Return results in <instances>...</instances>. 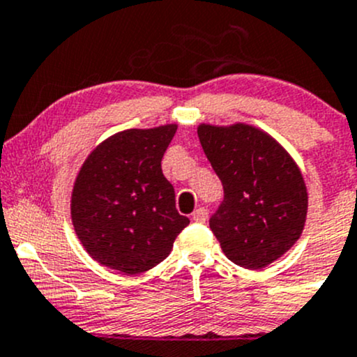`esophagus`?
Segmentation results:
<instances>
[{
	"label": "esophagus",
	"mask_w": 357,
	"mask_h": 357,
	"mask_svg": "<svg viewBox=\"0 0 357 357\" xmlns=\"http://www.w3.org/2000/svg\"><path fill=\"white\" fill-rule=\"evenodd\" d=\"M206 217L208 213L204 208H197V210L192 213V220L197 222V224H204V222H206Z\"/></svg>",
	"instance_id": "34e87169"
}]
</instances>
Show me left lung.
<instances>
[{
    "label": "left lung",
    "mask_w": 357,
    "mask_h": 357,
    "mask_svg": "<svg viewBox=\"0 0 357 357\" xmlns=\"http://www.w3.org/2000/svg\"><path fill=\"white\" fill-rule=\"evenodd\" d=\"M197 137L224 185L210 229L231 262L259 271L283 257L305 227L309 194L291 154L246 123H201Z\"/></svg>",
    "instance_id": "8db88e82"
}]
</instances>
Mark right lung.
<instances>
[{"mask_svg":"<svg viewBox=\"0 0 357 357\" xmlns=\"http://www.w3.org/2000/svg\"><path fill=\"white\" fill-rule=\"evenodd\" d=\"M177 125L130 128L86 156L70 192V220L88 255L109 269L140 274L170 255L189 225L175 208L161 160Z\"/></svg>","mask_w":357,"mask_h":357,"instance_id":"right-lung-1","label":"right lung"}]
</instances>
